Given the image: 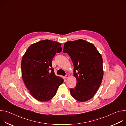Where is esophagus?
Masks as SVG:
<instances>
[{"label": "esophagus", "mask_w": 126, "mask_h": 126, "mask_svg": "<svg viewBox=\"0 0 126 126\" xmlns=\"http://www.w3.org/2000/svg\"><path fill=\"white\" fill-rule=\"evenodd\" d=\"M69 75L68 74H67V75H66V76H65V78H66V79H67L69 78Z\"/></svg>", "instance_id": "obj_1"}]
</instances>
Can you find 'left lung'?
<instances>
[{"instance_id":"8db88e82","label":"left lung","mask_w":126,"mask_h":126,"mask_svg":"<svg viewBox=\"0 0 126 126\" xmlns=\"http://www.w3.org/2000/svg\"><path fill=\"white\" fill-rule=\"evenodd\" d=\"M64 53L70 56L74 65L76 86L70 94L79 102H85L96 94L102 81L104 71L101 54L93 44L85 40L69 41L64 44Z\"/></svg>"}]
</instances>
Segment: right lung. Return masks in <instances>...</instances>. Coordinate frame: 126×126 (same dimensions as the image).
Listing matches in <instances>:
<instances>
[{
  "label": "right lung",
  "mask_w": 126,
  "mask_h": 126,
  "mask_svg": "<svg viewBox=\"0 0 126 126\" xmlns=\"http://www.w3.org/2000/svg\"><path fill=\"white\" fill-rule=\"evenodd\" d=\"M61 44L43 40L31 44L21 61L22 77L32 96L41 102L50 100L56 94L64 79L56 76L52 61L56 53L62 51ZM51 69V73L49 70Z\"/></svg>",
  "instance_id": "right-lung-1"
}]
</instances>
